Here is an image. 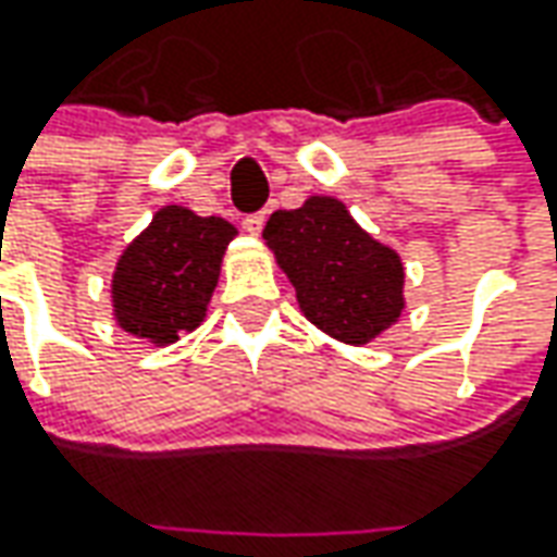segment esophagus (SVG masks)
<instances>
[{"label":"esophagus","mask_w":557,"mask_h":557,"mask_svg":"<svg viewBox=\"0 0 557 557\" xmlns=\"http://www.w3.org/2000/svg\"><path fill=\"white\" fill-rule=\"evenodd\" d=\"M263 225H267V210L245 216V228L250 232V235H260V232H263Z\"/></svg>","instance_id":"34e87169"}]
</instances>
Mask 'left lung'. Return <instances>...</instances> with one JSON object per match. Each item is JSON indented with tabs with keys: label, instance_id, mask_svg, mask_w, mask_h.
I'll use <instances>...</instances> for the list:
<instances>
[{
	"label": "left lung",
	"instance_id": "obj_1",
	"mask_svg": "<svg viewBox=\"0 0 557 557\" xmlns=\"http://www.w3.org/2000/svg\"><path fill=\"white\" fill-rule=\"evenodd\" d=\"M263 238L300 312L344 344H369L406 307L399 253L374 242L337 198L312 195L297 210H275Z\"/></svg>",
	"mask_w": 557,
	"mask_h": 557
}]
</instances>
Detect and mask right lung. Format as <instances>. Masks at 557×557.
<instances>
[{"label": "right lung", "instance_id": "add662e5", "mask_svg": "<svg viewBox=\"0 0 557 557\" xmlns=\"http://www.w3.org/2000/svg\"><path fill=\"white\" fill-rule=\"evenodd\" d=\"M235 225L223 216H198L170 203L133 245L120 253L111 300L123 332L166 347L195 332L220 282V267Z\"/></svg>", "mask_w": 557, "mask_h": 557}]
</instances>
